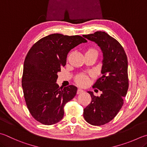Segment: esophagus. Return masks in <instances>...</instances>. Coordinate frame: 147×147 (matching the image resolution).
I'll use <instances>...</instances> for the list:
<instances>
[{"label":"esophagus","instance_id":"esophagus-1","mask_svg":"<svg viewBox=\"0 0 147 147\" xmlns=\"http://www.w3.org/2000/svg\"><path fill=\"white\" fill-rule=\"evenodd\" d=\"M84 90H82V89H78V90H77V94H80V93H83L84 92Z\"/></svg>","mask_w":147,"mask_h":147}]
</instances>
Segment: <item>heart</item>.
<instances>
[{"label":"heart","mask_w":147,"mask_h":147,"mask_svg":"<svg viewBox=\"0 0 147 147\" xmlns=\"http://www.w3.org/2000/svg\"><path fill=\"white\" fill-rule=\"evenodd\" d=\"M91 51H96L93 49H88V51L87 52ZM88 81H89V77H88V75L85 74H81L78 75V76L76 77V82L80 86H86L88 83Z\"/></svg>","instance_id":"heart-1"}]
</instances>
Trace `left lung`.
I'll return each mask as SVG.
<instances>
[{
  "instance_id": "left-lung-1",
  "label": "left lung",
  "mask_w": 147,
  "mask_h": 147,
  "mask_svg": "<svg viewBox=\"0 0 147 147\" xmlns=\"http://www.w3.org/2000/svg\"><path fill=\"white\" fill-rule=\"evenodd\" d=\"M83 36L97 44L103 53L102 76L93 86L102 93L96 96L88 91L91 102L83 113L88 123L100 126L111 121L123 106L129 88L128 61L123 47L107 33L96 31Z\"/></svg>"
}]
</instances>
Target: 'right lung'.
<instances>
[{"instance_id": "add662e5", "label": "right lung", "mask_w": 147, "mask_h": 147, "mask_svg": "<svg viewBox=\"0 0 147 147\" xmlns=\"http://www.w3.org/2000/svg\"><path fill=\"white\" fill-rule=\"evenodd\" d=\"M87 42L81 36L52 34L41 38L27 53L24 61L22 86L30 115L44 125L62 120L64 107L76 96L77 88H59L57 72L65 66L71 49Z\"/></svg>"}]
</instances>
